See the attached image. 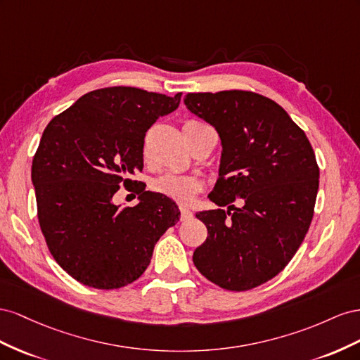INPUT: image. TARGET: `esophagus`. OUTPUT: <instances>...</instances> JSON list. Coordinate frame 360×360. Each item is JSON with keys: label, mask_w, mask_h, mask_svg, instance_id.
<instances>
[{"label": "esophagus", "mask_w": 360, "mask_h": 360, "mask_svg": "<svg viewBox=\"0 0 360 360\" xmlns=\"http://www.w3.org/2000/svg\"><path fill=\"white\" fill-rule=\"evenodd\" d=\"M179 211H181V220H182V221L190 220V219L193 217V212H191L188 208H186V207H181Z\"/></svg>", "instance_id": "34e87169"}]
</instances>
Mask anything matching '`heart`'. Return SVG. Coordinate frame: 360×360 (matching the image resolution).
Segmentation results:
<instances>
[{
	"label": "heart",
	"mask_w": 360,
	"mask_h": 360,
	"mask_svg": "<svg viewBox=\"0 0 360 360\" xmlns=\"http://www.w3.org/2000/svg\"><path fill=\"white\" fill-rule=\"evenodd\" d=\"M200 125H203V123L198 120H187L184 123V129ZM152 187L157 193H161L173 200L190 202L194 198V194L200 190V181L193 174L166 173L153 181Z\"/></svg>",
	"instance_id": "obj_1"
}]
</instances>
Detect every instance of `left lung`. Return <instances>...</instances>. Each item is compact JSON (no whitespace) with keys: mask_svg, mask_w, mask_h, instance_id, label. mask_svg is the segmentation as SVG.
<instances>
[{"mask_svg":"<svg viewBox=\"0 0 360 360\" xmlns=\"http://www.w3.org/2000/svg\"><path fill=\"white\" fill-rule=\"evenodd\" d=\"M186 107L219 132V179L200 211L208 229L193 262L212 283L248 291L291 261L309 229L320 169L304 132L279 104L253 91L188 94ZM243 198L241 209L231 202Z\"/></svg>","mask_w":360,"mask_h":360,"instance_id":"obj_1","label":"left lung"}]
</instances>
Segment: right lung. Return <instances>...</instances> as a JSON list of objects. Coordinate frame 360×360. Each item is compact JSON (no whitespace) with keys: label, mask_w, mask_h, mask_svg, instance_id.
Segmentation results:
<instances>
[{"label":"right lung","mask_w":360,"mask_h":360,"mask_svg":"<svg viewBox=\"0 0 360 360\" xmlns=\"http://www.w3.org/2000/svg\"><path fill=\"white\" fill-rule=\"evenodd\" d=\"M136 87L89 91L48 123L33 158L32 182L48 249L74 279L116 290L145 273L161 235L179 220L178 205L137 187L139 203L112 196L143 169L148 129L179 107Z\"/></svg>","instance_id":"1"}]
</instances>
